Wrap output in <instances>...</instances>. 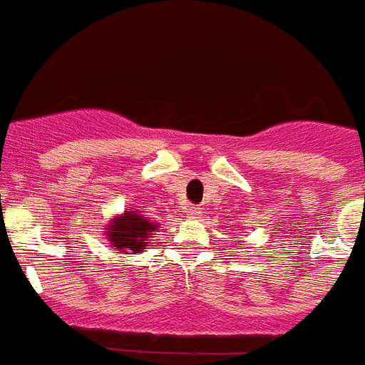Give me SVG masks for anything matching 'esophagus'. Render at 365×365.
<instances>
[{
    "label": "esophagus",
    "instance_id": "obj_1",
    "mask_svg": "<svg viewBox=\"0 0 365 365\" xmlns=\"http://www.w3.org/2000/svg\"><path fill=\"white\" fill-rule=\"evenodd\" d=\"M185 212H186V216H188V218H195L200 210L195 209V207H192V205H188V207H185Z\"/></svg>",
    "mask_w": 365,
    "mask_h": 365
}]
</instances>
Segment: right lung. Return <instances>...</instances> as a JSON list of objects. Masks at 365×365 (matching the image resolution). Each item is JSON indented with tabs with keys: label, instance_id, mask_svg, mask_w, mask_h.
Wrapping results in <instances>:
<instances>
[{
	"label": "right lung",
	"instance_id": "obj_1",
	"mask_svg": "<svg viewBox=\"0 0 365 365\" xmlns=\"http://www.w3.org/2000/svg\"><path fill=\"white\" fill-rule=\"evenodd\" d=\"M106 230L111 248L119 250L123 254H141L147 246L145 240L153 231L158 230V225L138 210L128 209L123 215L111 218Z\"/></svg>",
	"mask_w": 365,
	"mask_h": 365
}]
</instances>
